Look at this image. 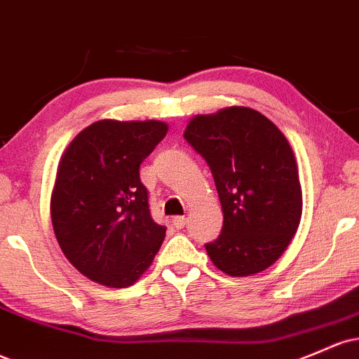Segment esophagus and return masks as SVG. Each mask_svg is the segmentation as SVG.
Listing matches in <instances>:
<instances>
[{
    "label": "esophagus",
    "instance_id": "obj_1",
    "mask_svg": "<svg viewBox=\"0 0 359 359\" xmlns=\"http://www.w3.org/2000/svg\"><path fill=\"white\" fill-rule=\"evenodd\" d=\"M186 216H173V219H172V223H173V226L177 228V230H180V228H184L186 226Z\"/></svg>",
    "mask_w": 359,
    "mask_h": 359
}]
</instances>
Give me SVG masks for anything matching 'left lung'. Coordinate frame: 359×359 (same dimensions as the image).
I'll return each instance as SVG.
<instances>
[{"mask_svg": "<svg viewBox=\"0 0 359 359\" xmlns=\"http://www.w3.org/2000/svg\"><path fill=\"white\" fill-rule=\"evenodd\" d=\"M184 137L210 165L223 210L210 259L231 278L266 271L285 254L302 219L294 153L274 122L249 107L189 121Z\"/></svg>", "mask_w": 359, "mask_h": 359, "instance_id": "8db88e82", "label": "left lung"}]
</instances>
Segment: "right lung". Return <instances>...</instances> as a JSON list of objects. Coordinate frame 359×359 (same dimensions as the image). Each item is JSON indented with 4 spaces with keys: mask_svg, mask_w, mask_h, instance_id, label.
I'll use <instances>...</instances> for the list:
<instances>
[{
    "mask_svg": "<svg viewBox=\"0 0 359 359\" xmlns=\"http://www.w3.org/2000/svg\"><path fill=\"white\" fill-rule=\"evenodd\" d=\"M168 131L161 121H97L62 151L50 194L66 259L109 288L133 286L151 266L167 228L153 222L140 165Z\"/></svg>",
    "mask_w": 359,
    "mask_h": 359,
    "instance_id": "right-lung-1",
    "label": "right lung"
}]
</instances>
